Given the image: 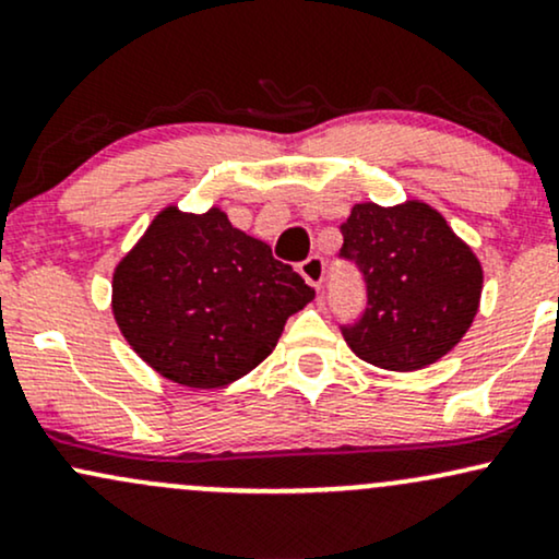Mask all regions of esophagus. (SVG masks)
I'll list each match as a JSON object with an SVG mask.
<instances>
[{
	"mask_svg": "<svg viewBox=\"0 0 559 559\" xmlns=\"http://www.w3.org/2000/svg\"><path fill=\"white\" fill-rule=\"evenodd\" d=\"M299 273H301V278L307 281V284L320 288V286H323V281H325V262H323V258H320V254H310V258H307L299 265Z\"/></svg>",
	"mask_w": 559,
	"mask_h": 559,
	"instance_id": "1",
	"label": "esophagus"
}]
</instances>
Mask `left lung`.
<instances>
[{"instance_id":"obj_1","label":"left lung","mask_w":559,"mask_h":559,"mask_svg":"<svg viewBox=\"0 0 559 559\" xmlns=\"http://www.w3.org/2000/svg\"><path fill=\"white\" fill-rule=\"evenodd\" d=\"M338 258L362 273L368 305L344 342L383 370H420L444 357L478 312L484 271L473 249L423 202L355 204Z\"/></svg>"}]
</instances>
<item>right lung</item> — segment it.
<instances>
[{
    "instance_id": "obj_1",
    "label": "right lung",
    "mask_w": 559,
    "mask_h": 559,
    "mask_svg": "<svg viewBox=\"0 0 559 559\" xmlns=\"http://www.w3.org/2000/svg\"><path fill=\"white\" fill-rule=\"evenodd\" d=\"M316 297L213 207H165L112 275V312L133 352L189 389H221L273 352L288 316Z\"/></svg>"
}]
</instances>
